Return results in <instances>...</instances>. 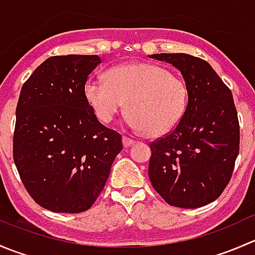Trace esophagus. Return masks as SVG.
<instances>
[{
    "label": "esophagus",
    "instance_id": "esophagus-1",
    "mask_svg": "<svg viewBox=\"0 0 255 255\" xmlns=\"http://www.w3.org/2000/svg\"><path fill=\"white\" fill-rule=\"evenodd\" d=\"M134 143L135 140L130 139V138H127V137H123V146H125V148H129V146L133 145Z\"/></svg>",
    "mask_w": 255,
    "mask_h": 255
}]
</instances>
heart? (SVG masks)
<instances>
[{
    "label": "heart",
    "mask_w": 255,
    "mask_h": 255,
    "mask_svg": "<svg viewBox=\"0 0 255 255\" xmlns=\"http://www.w3.org/2000/svg\"><path fill=\"white\" fill-rule=\"evenodd\" d=\"M84 97L100 122H112L127 104L128 126L149 138H161L186 112L187 85L156 64H121L107 71L106 80L87 79Z\"/></svg>",
    "instance_id": "heart-1"
}]
</instances>
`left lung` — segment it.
Returning <instances> with one entry per match:
<instances>
[{"mask_svg": "<svg viewBox=\"0 0 255 255\" xmlns=\"http://www.w3.org/2000/svg\"><path fill=\"white\" fill-rule=\"evenodd\" d=\"M181 73L187 107L179 126L150 144L148 175L169 205L202 207L215 201L232 176L239 123L231 90L207 61L184 53L151 54Z\"/></svg>", "mask_w": 255, "mask_h": 255, "instance_id": "8db88e82", "label": "left lung"}]
</instances>
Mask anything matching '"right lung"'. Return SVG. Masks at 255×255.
Segmentation results:
<instances>
[{
  "label": "right lung",
  "mask_w": 255,
  "mask_h": 255,
  "mask_svg": "<svg viewBox=\"0 0 255 255\" xmlns=\"http://www.w3.org/2000/svg\"><path fill=\"white\" fill-rule=\"evenodd\" d=\"M99 64L97 55L51 56L20 90L14 164L28 194L53 212L89 210L123 149L120 133L101 125L84 97Z\"/></svg>",
  "instance_id": "right-lung-1"
}]
</instances>
